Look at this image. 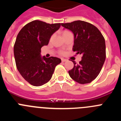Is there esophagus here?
Wrapping results in <instances>:
<instances>
[{
	"label": "esophagus",
	"instance_id": "obj_1",
	"mask_svg": "<svg viewBox=\"0 0 121 121\" xmlns=\"http://www.w3.org/2000/svg\"><path fill=\"white\" fill-rule=\"evenodd\" d=\"M61 60H62V62H66L68 60L66 59H64V58H62Z\"/></svg>",
	"mask_w": 121,
	"mask_h": 121
}]
</instances>
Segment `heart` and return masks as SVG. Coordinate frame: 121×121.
Wrapping results in <instances>:
<instances>
[{
  "instance_id": "heart-1",
  "label": "heart",
  "mask_w": 121,
  "mask_h": 121,
  "mask_svg": "<svg viewBox=\"0 0 121 121\" xmlns=\"http://www.w3.org/2000/svg\"><path fill=\"white\" fill-rule=\"evenodd\" d=\"M65 32H67V31H65ZM65 32H64V33H65ZM61 53L62 54H63V52H61Z\"/></svg>"
}]
</instances>
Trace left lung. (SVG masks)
I'll return each instance as SVG.
<instances>
[{"label":"left lung","instance_id":"8db88e82","mask_svg":"<svg viewBox=\"0 0 121 121\" xmlns=\"http://www.w3.org/2000/svg\"><path fill=\"white\" fill-rule=\"evenodd\" d=\"M74 34L73 51L82 54L79 64L73 60L74 67L68 71L71 79L81 84L95 79L104 64L105 42L100 31L93 25L82 21L61 23Z\"/></svg>","mask_w":121,"mask_h":121}]
</instances>
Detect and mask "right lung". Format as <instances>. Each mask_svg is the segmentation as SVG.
<instances>
[{
	"label": "right lung",
	"instance_id": "right-lung-1",
	"mask_svg": "<svg viewBox=\"0 0 121 121\" xmlns=\"http://www.w3.org/2000/svg\"><path fill=\"white\" fill-rule=\"evenodd\" d=\"M60 23H47L33 21L19 31L14 46V54L18 71L28 83L41 86L51 79L56 66L61 59L56 57H42L41 48L48 44L50 37Z\"/></svg>",
	"mask_w": 121,
	"mask_h": 121
}]
</instances>
